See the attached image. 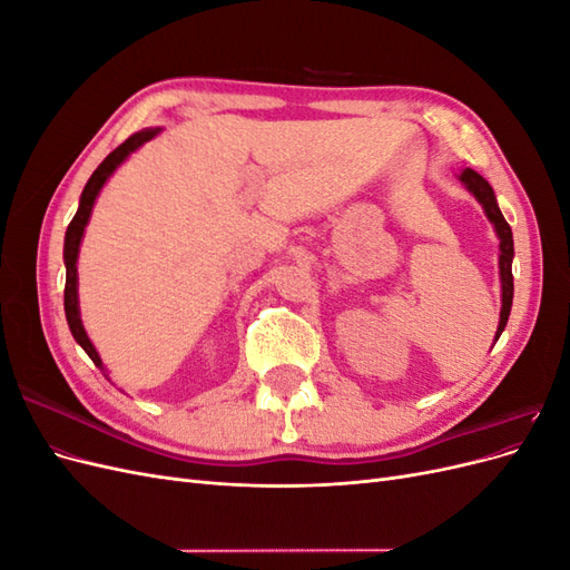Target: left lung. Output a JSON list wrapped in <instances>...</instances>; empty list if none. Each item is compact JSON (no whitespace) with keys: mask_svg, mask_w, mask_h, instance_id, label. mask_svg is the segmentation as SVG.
Listing matches in <instances>:
<instances>
[{"mask_svg":"<svg viewBox=\"0 0 570 570\" xmlns=\"http://www.w3.org/2000/svg\"><path fill=\"white\" fill-rule=\"evenodd\" d=\"M461 183L465 185V189L482 204L485 209V216L490 218V223L497 230L499 237V278H502V314H499V327L494 340H499L502 331L507 327L509 314H511V302H513V273H511V262H513V235H511V226L504 220L502 212L497 206V197L492 193L490 183L482 178L480 174H475L473 168H465L463 174L459 176Z\"/></svg>","mask_w":570,"mask_h":570,"instance_id":"left-lung-1","label":"left lung"}]
</instances>
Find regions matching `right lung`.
I'll return each instance as SVG.
<instances>
[{"label": "right lung", "instance_id": "right-lung-1", "mask_svg": "<svg viewBox=\"0 0 570 570\" xmlns=\"http://www.w3.org/2000/svg\"><path fill=\"white\" fill-rule=\"evenodd\" d=\"M157 132H159V128H147V130H140V132L130 135L124 145H118V147L109 154V157L97 166V170L90 176L88 185H85V189H82L78 212H76L73 220L68 223V228H66V239H63V264H66L63 308H66V321H68V327H71V333H73L76 342L85 350V354H88V356L95 361V366H99L101 371H105V364H101V358H99V354H97V350H95V344L90 342L88 333H85L82 321H80V306H78V266H76V264H78V252H80L85 226H88L90 214H92L95 199L99 197V189L105 187V183L111 178L114 170H116L120 164H124L137 147H142L145 142L151 140V137H157Z\"/></svg>", "mask_w": 570, "mask_h": 570}]
</instances>
